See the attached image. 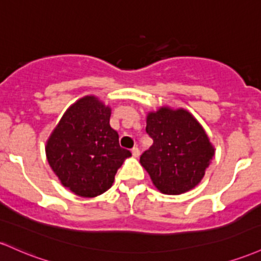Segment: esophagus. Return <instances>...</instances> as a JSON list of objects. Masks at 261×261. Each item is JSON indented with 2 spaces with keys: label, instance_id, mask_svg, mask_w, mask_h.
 Here are the masks:
<instances>
[{
  "label": "esophagus",
  "instance_id": "esophagus-1",
  "mask_svg": "<svg viewBox=\"0 0 261 261\" xmlns=\"http://www.w3.org/2000/svg\"><path fill=\"white\" fill-rule=\"evenodd\" d=\"M131 153H133L134 157H139L140 156V150L137 147H134L133 150H131Z\"/></svg>",
  "mask_w": 261,
  "mask_h": 261
}]
</instances>
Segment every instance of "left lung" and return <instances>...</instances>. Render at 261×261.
<instances>
[{
  "label": "left lung",
  "mask_w": 261,
  "mask_h": 261,
  "mask_svg": "<svg viewBox=\"0 0 261 261\" xmlns=\"http://www.w3.org/2000/svg\"><path fill=\"white\" fill-rule=\"evenodd\" d=\"M146 133L153 144L140 157L154 187L165 194H182L202 181L214 156L202 125L185 109L162 107L148 113Z\"/></svg>",
  "instance_id": "left-lung-1"
}]
</instances>
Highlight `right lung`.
I'll return each mask as SVG.
<instances>
[{"mask_svg":"<svg viewBox=\"0 0 261 261\" xmlns=\"http://www.w3.org/2000/svg\"><path fill=\"white\" fill-rule=\"evenodd\" d=\"M111 109L94 95L68 109L45 146L48 163L62 185L80 197H96L113 186L124 160L119 134L110 126Z\"/></svg>","mask_w":261,"mask_h":261,"instance_id":"right-lung-1","label":"right lung"}]
</instances>
